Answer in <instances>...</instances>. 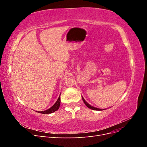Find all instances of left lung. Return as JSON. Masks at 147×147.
I'll list each match as a JSON object with an SVG mask.
<instances>
[{
    "label": "left lung",
    "instance_id": "left-lung-1",
    "mask_svg": "<svg viewBox=\"0 0 147 147\" xmlns=\"http://www.w3.org/2000/svg\"><path fill=\"white\" fill-rule=\"evenodd\" d=\"M82 99H83V102H84V104H85L89 108V109H92V110H99V111H100V110H104V109H98V108H96V107H93V106H91V105H90L89 104L88 102H86V101L84 99V98L83 97H82Z\"/></svg>",
    "mask_w": 147,
    "mask_h": 147
}]
</instances>
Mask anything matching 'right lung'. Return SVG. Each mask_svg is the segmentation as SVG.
<instances>
[{
  "mask_svg": "<svg viewBox=\"0 0 147 147\" xmlns=\"http://www.w3.org/2000/svg\"><path fill=\"white\" fill-rule=\"evenodd\" d=\"M61 95V94H60ZM60 103H61V97L59 96V98L57 99V101L56 102V103L53 105L51 108H50L49 109L45 110V111H41V112H37L38 113H43V114H50V113H52L53 112H56V110H57L59 108V106H60Z\"/></svg>",
  "mask_w": 147,
  "mask_h": 147,
  "instance_id": "add662e5",
  "label": "right lung"
}]
</instances>
